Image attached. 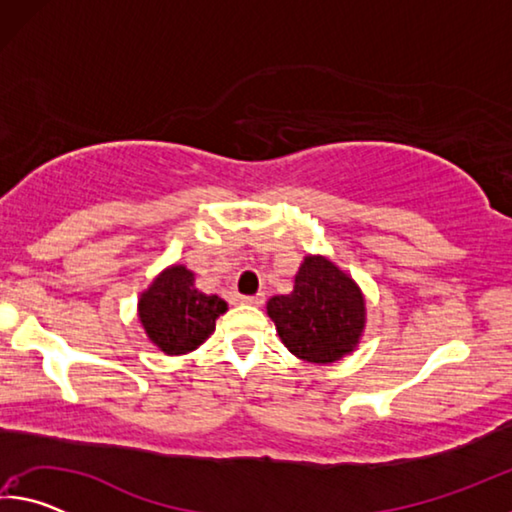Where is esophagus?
<instances>
[{
	"mask_svg": "<svg viewBox=\"0 0 512 512\" xmlns=\"http://www.w3.org/2000/svg\"><path fill=\"white\" fill-rule=\"evenodd\" d=\"M241 302H244V305L259 307L264 302V296H262V293H257V296H244V298H241Z\"/></svg>",
	"mask_w": 512,
	"mask_h": 512,
	"instance_id": "obj_1",
	"label": "esophagus"
}]
</instances>
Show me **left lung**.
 <instances>
[{"label": "left lung", "instance_id": "1", "mask_svg": "<svg viewBox=\"0 0 512 512\" xmlns=\"http://www.w3.org/2000/svg\"><path fill=\"white\" fill-rule=\"evenodd\" d=\"M266 314L291 354L334 363L359 348L366 329V296L354 277L325 255H307L289 296H273Z\"/></svg>", "mask_w": 512, "mask_h": 512}]
</instances>
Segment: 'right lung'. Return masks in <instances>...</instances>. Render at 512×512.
<instances>
[{
  "mask_svg": "<svg viewBox=\"0 0 512 512\" xmlns=\"http://www.w3.org/2000/svg\"><path fill=\"white\" fill-rule=\"evenodd\" d=\"M228 302L196 289V275L185 264H171L153 277L137 298V318L155 348L178 357L194 352L214 332Z\"/></svg>",
  "mask_w": 512,
  "mask_h": 512,
  "instance_id": "right-lung-1",
  "label": "right lung"
}]
</instances>
